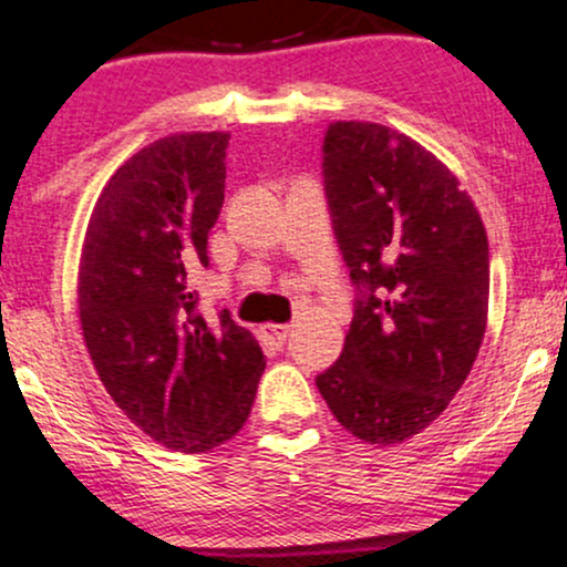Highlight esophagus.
I'll return each mask as SVG.
<instances>
[{"label":"esophagus","instance_id":"obj_1","mask_svg":"<svg viewBox=\"0 0 567 567\" xmlns=\"http://www.w3.org/2000/svg\"><path fill=\"white\" fill-rule=\"evenodd\" d=\"M261 333H264V338H266V341H269V343H275V347H282V343L288 341V336H290V324H275V322H269V324H264Z\"/></svg>","mask_w":567,"mask_h":567}]
</instances>
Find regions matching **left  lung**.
<instances>
[{
  "instance_id": "8db88e82",
  "label": "left lung",
  "mask_w": 567,
  "mask_h": 567,
  "mask_svg": "<svg viewBox=\"0 0 567 567\" xmlns=\"http://www.w3.org/2000/svg\"><path fill=\"white\" fill-rule=\"evenodd\" d=\"M324 192L360 298L317 389L357 440L396 445L440 419L477 360L487 234L451 167L375 122L328 127Z\"/></svg>"
}]
</instances>
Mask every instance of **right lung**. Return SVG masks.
<instances>
[{"label":"right lung","instance_id":"right-lung-1","mask_svg":"<svg viewBox=\"0 0 567 567\" xmlns=\"http://www.w3.org/2000/svg\"><path fill=\"white\" fill-rule=\"evenodd\" d=\"M229 133H173L135 152L97 194L76 306L84 347L116 408L181 453L224 445L250 415L264 351L229 311H197L188 269L207 266Z\"/></svg>","mask_w":567,"mask_h":567}]
</instances>
